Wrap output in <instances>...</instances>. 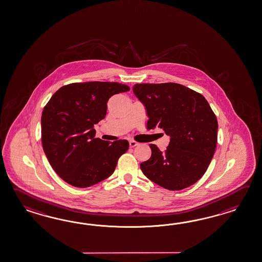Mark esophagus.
I'll use <instances>...</instances> for the list:
<instances>
[{"label":"esophagus","instance_id":"1","mask_svg":"<svg viewBox=\"0 0 262 262\" xmlns=\"http://www.w3.org/2000/svg\"><path fill=\"white\" fill-rule=\"evenodd\" d=\"M138 145V143L137 142H135V141H129V147H136Z\"/></svg>","mask_w":262,"mask_h":262}]
</instances>
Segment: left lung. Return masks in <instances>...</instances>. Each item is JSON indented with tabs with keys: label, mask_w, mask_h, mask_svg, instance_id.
Listing matches in <instances>:
<instances>
[{
	"label": "left lung",
	"mask_w": 262,
	"mask_h": 262,
	"mask_svg": "<svg viewBox=\"0 0 262 262\" xmlns=\"http://www.w3.org/2000/svg\"><path fill=\"white\" fill-rule=\"evenodd\" d=\"M144 104L147 129L163 128L169 145L162 152L150 144V158L141 163L147 178L168 189L181 190L203 177L217 146V117L204 96L178 83L135 84Z\"/></svg>",
	"instance_id": "8db88e82"
}]
</instances>
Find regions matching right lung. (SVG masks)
<instances>
[{"label": "right lung", "instance_id": "right-lung-1", "mask_svg": "<svg viewBox=\"0 0 262 262\" xmlns=\"http://www.w3.org/2000/svg\"><path fill=\"white\" fill-rule=\"evenodd\" d=\"M129 91L118 82L65 85L41 115V142L53 169L69 185L85 188L110 177L128 148L127 140L96 138L94 125L107 114L111 96Z\"/></svg>", "mask_w": 262, "mask_h": 262}]
</instances>
